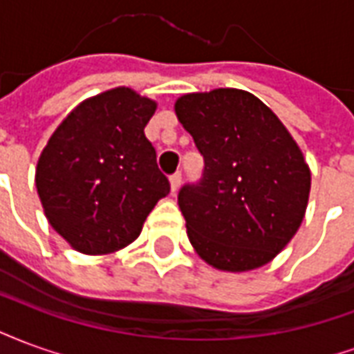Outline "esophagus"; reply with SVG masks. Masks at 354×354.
<instances>
[{
  "mask_svg": "<svg viewBox=\"0 0 354 354\" xmlns=\"http://www.w3.org/2000/svg\"><path fill=\"white\" fill-rule=\"evenodd\" d=\"M180 184H182V172L178 170V172H174V174L170 176V187H172V193L178 192Z\"/></svg>",
  "mask_w": 354,
  "mask_h": 354,
  "instance_id": "esophagus-1",
  "label": "esophagus"
}]
</instances>
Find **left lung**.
I'll use <instances>...</instances> for the list:
<instances>
[{
  "mask_svg": "<svg viewBox=\"0 0 354 354\" xmlns=\"http://www.w3.org/2000/svg\"><path fill=\"white\" fill-rule=\"evenodd\" d=\"M174 109L205 159L199 182L178 192L195 252L231 273L266 266L305 216L311 172L301 149L246 91L184 94Z\"/></svg>",
  "mask_w": 354,
  "mask_h": 354,
  "instance_id": "1",
  "label": "left lung"
}]
</instances>
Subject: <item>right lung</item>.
Returning <instances> with one entry per match:
<instances>
[{"mask_svg": "<svg viewBox=\"0 0 354 354\" xmlns=\"http://www.w3.org/2000/svg\"><path fill=\"white\" fill-rule=\"evenodd\" d=\"M157 104L117 87L81 102L41 151L35 187L53 230L83 254H109L138 237L169 178L144 127Z\"/></svg>", "mask_w": 354, "mask_h": 354, "instance_id": "1", "label": "right lung"}]
</instances>
